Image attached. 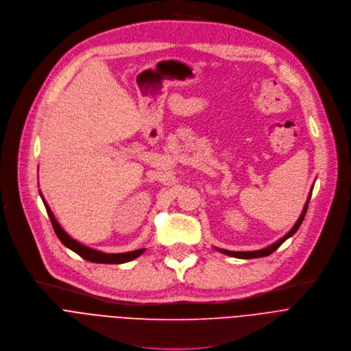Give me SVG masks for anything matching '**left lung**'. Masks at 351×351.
I'll list each match as a JSON object with an SVG mask.
<instances>
[{"label": "left lung", "mask_w": 351, "mask_h": 351, "mask_svg": "<svg viewBox=\"0 0 351 351\" xmlns=\"http://www.w3.org/2000/svg\"><path fill=\"white\" fill-rule=\"evenodd\" d=\"M311 192H313V188H311V191H310V195H308V197H307V202H306V204H304L303 212H302L299 220L296 221V224L293 226V228H292L285 237H282L281 239H278L275 243H272V245H269V246H267V247H264V249L253 250V252H231V250H226V249H217V250L221 252L223 254L232 256V257H237V258H257V257H264V256L271 254L272 252H275L279 246H281L288 238H291V237L299 230V227L302 226V223H303V220H304V216H306V213H307V207H308V202H310V197H311Z\"/></svg>", "instance_id": "left-lung-1"}]
</instances>
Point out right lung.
Returning a JSON list of instances; mask_svg holds the SVG:
<instances>
[{
  "instance_id": "1",
  "label": "right lung",
  "mask_w": 351,
  "mask_h": 351,
  "mask_svg": "<svg viewBox=\"0 0 351 351\" xmlns=\"http://www.w3.org/2000/svg\"><path fill=\"white\" fill-rule=\"evenodd\" d=\"M40 196L44 202V206H45V210L48 213V217L52 223V227H53V231L56 234V237L59 238V241L66 246L69 247L70 250H73L75 253H77L80 257H83L84 260L87 261H91V263H101V264H121V263H127V261H131L134 258H136L138 256H141L145 249H138V250H132V252H125V253H104V252H99V250H95V249H91L80 242H77L76 239H73L70 235L66 234V231L60 227V224L56 221L53 213L51 212V208L48 206V203L45 202L43 193L40 192Z\"/></svg>"
}]
</instances>
